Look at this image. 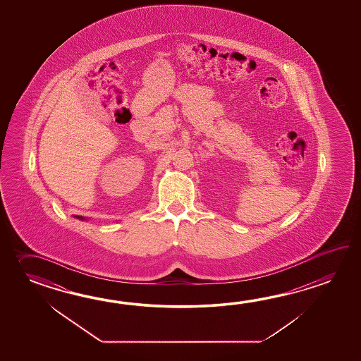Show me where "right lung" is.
<instances>
[{"label":"right lung","instance_id":"right-lung-1","mask_svg":"<svg viewBox=\"0 0 361 361\" xmlns=\"http://www.w3.org/2000/svg\"><path fill=\"white\" fill-rule=\"evenodd\" d=\"M77 218H78V219H84V218H82V216H77Z\"/></svg>","mask_w":361,"mask_h":361}]
</instances>
